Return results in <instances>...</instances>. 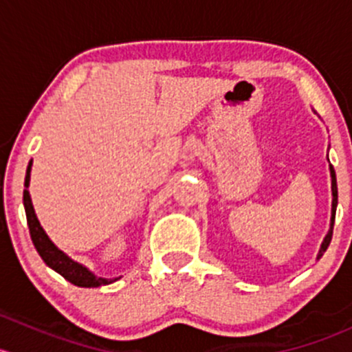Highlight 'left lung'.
I'll return each instance as SVG.
<instances>
[{
  "label": "left lung",
  "instance_id": "8db88e82",
  "mask_svg": "<svg viewBox=\"0 0 352 352\" xmlns=\"http://www.w3.org/2000/svg\"><path fill=\"white\" fill-rule=\"evenodd\" d=\"M329 170H330V189H332V211H330V230L329 233L325 235L324 242L320 245V250H318V255L317 258H320L322 255H324V252L327 250V247L330 245V240H332V230H333V219H336V209H337V180H336V170H333L332 165H329Z\"/></svg>",
  "mask_w": 352,
  "mask_h": 352
}]
</instances>
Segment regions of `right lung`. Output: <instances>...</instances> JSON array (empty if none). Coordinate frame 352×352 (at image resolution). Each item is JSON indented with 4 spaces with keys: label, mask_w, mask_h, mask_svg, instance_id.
I'll return each mask as SVG.
<instances>
[{
    "label": "right lung",
    "mask_w": 352,
    "mask_h": 352,
    "mask_svg": "<svg viewBox=\"0 0 352 352\" xmlns=\"http://www.w3.org/2000/svg\"><path fill=\"white\" fill-rule=\"evenodd\" d=\"M30 170H32V160L27 166V175H25V187L23 190V206H25V214H27V223L28 230H30L32 242H34L35 248H37L38 255L42 257V261L56 271L58 274H61L66 281H69L71 285L80 286V287H98L110 285V283L117 281L119 278H100V276L94 274L88 267H85L80 262L73 261L69 255L65 254L61 248H58L47 236V233L44 232V228L38 223L37 214H35V209L32 206L30 192H28V186H30Z\"/></svg>",
    "instance_id": "add662e5"
}]
</instances>
